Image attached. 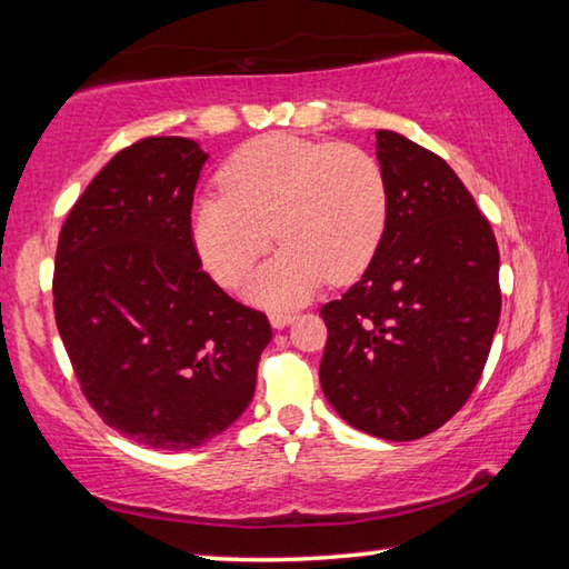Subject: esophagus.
<instances>
[{
    "label": "esophagus",
    "instance_id": "obj_1",
    "mask_svg": "<svg viewBox=\"0 0 569 569\" xmlns=\"http://www.w3.org/2000/svg\"><path fill=\"white\" fill-rule=\"evenodd\" d=\"M268 319H271L273 329H286V326L291 323L296 316H293V311H283V308H276V311L268 313Z\"/></svg>",
    "mask_w": 569,
    "mask_h": 569
}]
</instances>
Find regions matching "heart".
<instances>
[{"mask_svg": "<svg viewBox=\"0 0 569 569\" xmlns=\"http://www.w3.org/2000/svg\"><path fill=\"white\" fill-rule=\"evenodd\" d=\"M220 190L190 213L200 261L233 288L266 253H278L248 291L261 303H296L319 286L349 283L369 268L389 218V186L377 156L349 142L263 134L220 168Z\"/></svg>", "mask_w": 569, "mask_h": 569, "instance_id": "1", "label": "heart"}]
</instances>
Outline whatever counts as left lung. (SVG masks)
Segmentation results:
<instances>
[{
	"instance_id": "left-lung-1",
	"label": "left lung",
	"mask_w": 569,
	"mask_h": 569,
	"mask_svg": "<svg viewBox=\"0 0 569 569\" xmlns=\"http://www.w3.org/2000/svg\"><path fill=\"white\" fill-rule=\"evenodd\" d=\"M389 186L381 246L361 281L321 316V389L366 435L411 441L465 407L502 311L489 220L445 160L399 132H377Z\"/></svg>"
}]
</instances>
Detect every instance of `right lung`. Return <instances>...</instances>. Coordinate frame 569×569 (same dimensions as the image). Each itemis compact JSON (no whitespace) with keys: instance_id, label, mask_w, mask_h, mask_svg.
Here are the masks:
<instances>
[{"instance_id":"add662e5","label":"right lung","mask_w":569,"mask_h":569,"mask_svg":"<svg viewBox=\"0 0 569 569\" xmlns=\"http://www.w3.org/2000/svg\"><path fill=\"white\" fill-rule=\"evenodd\" d=\"M206 160L190 138L120 150L72 206L54 256V321L84 399L122 437L166 451L206 445L246 411L273 336L200 268L190 210Z\"/></svg>"}]
</instances>
